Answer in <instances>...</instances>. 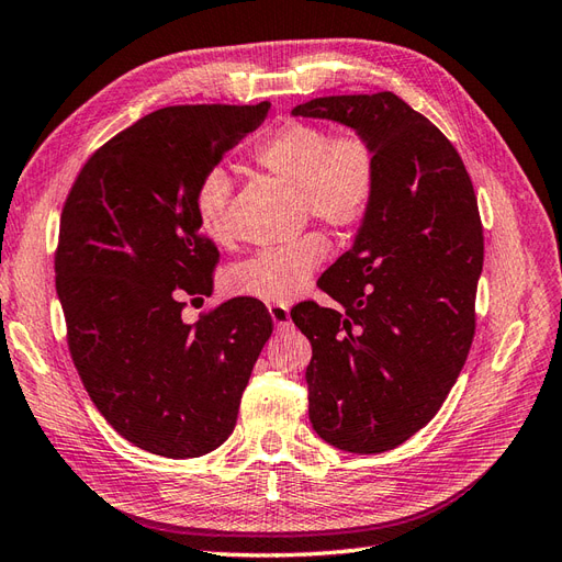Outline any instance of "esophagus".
<instances>
[{
    "label": "esophagus",
    "mask_w": 562,
    "mask_h": 562,
    "mask_svg": "<svg viewBox=\"0 0 562 562\" xmlns=\"http://www.w3.org/2000/svg\"><path fill=\"white\" fill-rule=\"evenodd\" d=\"M268 313H270L272 323H276L278 327H290L292 318H290V308H286V306H278V304H272V306H268Z\"/></svg>",
    "instance_id": "1"
}]
</instances>
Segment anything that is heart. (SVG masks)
<instances>
[{"label": "heart", "mask_w": 562, "mask_h": 562, "mask_svg": "<svg viewBox=\"0 0 562 562\" xmlns=\"http://www.w3.org/2000/svg\"><path fill=\"white\" fill-rule=\"evenodd\" d=\"M256 166L299 187L301 209L337 229H353L370 215L380 190V156L372 139L347 127L333 133L327 125L284 121L251 147ZM229 178L221 168L209 170L194 190V213L204 233L225 241ZM329 254L323 233H308L282 247L258 251L227 276L229 292L268 304H286Z\"/></svg>", "instance_id": "b5f03b06"}]
</instances>
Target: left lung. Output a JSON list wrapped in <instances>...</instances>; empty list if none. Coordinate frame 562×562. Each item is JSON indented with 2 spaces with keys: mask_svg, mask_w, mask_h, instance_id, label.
I'll list each match as a JSON object with an SVG mask.
<instances>
[{
  "mask_svg": "<svg viewBox=\"0 0 562 562\" xmlns=\"http://www.w3.org/2000/svg\"><path fill=\"white\" fill-rule=\"evenodd\" d=\"M294 113L351 125L380 156L375 206L318 280L339 306L301 301L292 321L313 347V429L341 451L382 453L435 418L465 366L484 263L477 194L451 139L394 92Z\"/></svg>",
  "mask_w": 562,
  "mask_h": 562,
  "instance_id": "1",
  "label": "left lung"
}]
</instances>
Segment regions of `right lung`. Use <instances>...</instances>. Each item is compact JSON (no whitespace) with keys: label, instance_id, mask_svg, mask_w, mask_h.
I'll list each match as a JSON object with an SVG mask.
<instances>
[{"label":"right lung","instance_id":"add662e5","mask_svg":"<svg viewBox=\"0 0 562 562\" xmlns=\"http://www.w3.org/2000/svg\"><path fill=\"white\" fill-rule=\"evenodd\" d=\"M268 109H158L104 142L66 196L54 270L68 351L97 411L149 453L218 449L272 335L251 296L182 321L184 299L211 296L221 261L196 221V184Z\"/></svg>","mask_w":562,"mask_h":562}]
</instances>
